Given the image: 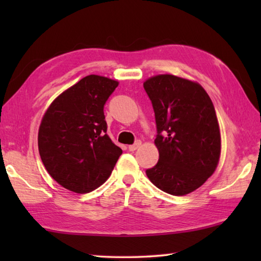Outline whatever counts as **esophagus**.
<instances>
[{"instance_id":"esophagus-1","label":"esophagus","mask_w":261,"mask_h":261,"mask_svg":"<svg viewBox=\"0 0 261 261\" xmlns=\"http://www.w3.org/2000/svg\"><path fill=\"white\" fill-rule=\"evenodd\" d=\"M141 145V141L140 140H137L135 144H132V145H129V151H131V152H134V151H136L137 148H138L139 146Z\"/></svg>"}]
</instances>
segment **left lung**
I'll return each mask as SVG.
<instances>
[{"label":"left lung","instance_id":"obj_1","mask_svg":"<svg viewBox=\"0 0 261 261\" xmlns=\"http://www.w3.org/2000/svg\"><path fill=\"white\" fill-rule=\"evenodd\" d=\"M144 88L155 115L159 149V161L146 175L162 191L184 196L218 166L221 137L213 102L199 84L173 74L149 78Z\"/></svg>","mask_w":261,"mask_h":261}]
</instances>
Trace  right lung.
Returning <instances> with one entry per match:
<instances>
[{
	"instance_id": "obj_1",
	"label": "right lung",
	"mask_w": 261,
	"mask_h": 261,
	"mask_svg": "<svg viewBox=\"0 0 261 261\" xmlns=\"http://www.w3.org/2000/svg\"><path fill=\"white\" fill-rule=\"evenodd\" d=\"M118 83L90 74L53 101L38 146L43 166L62 187L88 193L112 174L122 149L107 135L103 107Z\"/></svg>"
}]
</instances>
